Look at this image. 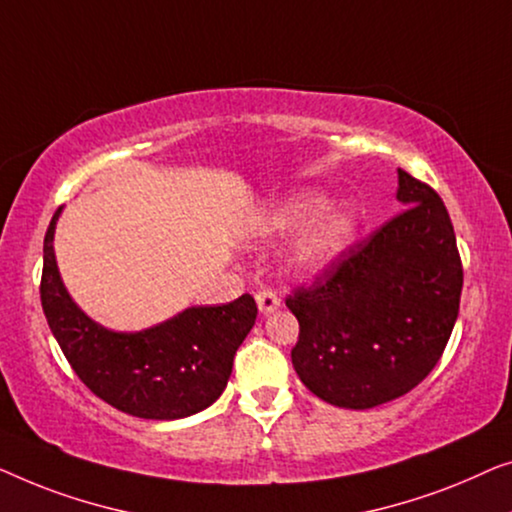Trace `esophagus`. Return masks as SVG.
<instances>
[{"mask_svg": "<svg viewBox=\"0 0 512 512\" xmlns=\"http://www.w3.org/2000/svg\"><path fill=\"white\" fill-rule=\"evenodd\" d=\"M255 299H257V306H259V311H262L264 315H269V313H273L276 311V308L280 306V299H278V294L273 292V290H257L255 292Z\"/></svg>", "mask_w": 512, "mask_h": 512, "instance_id": "esophagus-1", "label": "esophagus"}]
</instances>
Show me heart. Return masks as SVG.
Here are the masks:
<instances>
[{
	"instance_id": "obj_1",
	"label": "heart",
	"mask_w": 512,
	"mask_h": 512,
	"mask_svg": "<svg viewBox=\"0 0 512 512\" xmlns=\"http://www.w3.org/2000/svg\"><path fill=\"white\" fill-rule=\"evenodd\" d=\"M327 206L329 201L322 194H299L285 201L269 220L271 234L290 236L321 218L294 250V266L301 271L325 269L355 241L359 227L357 215L350 208H331L326 214ZM322 212L326 215L322 216Z\"/></svg>"
}]
</instances>
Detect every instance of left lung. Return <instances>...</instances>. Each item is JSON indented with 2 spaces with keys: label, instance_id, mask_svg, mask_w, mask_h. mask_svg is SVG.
Instances as JSON below:
<instances>
[{
  "label": "left lung",
  "instance_id": "obj_1",
  "mask_svg": "<svg viewBox=\"0 0 512 512\" xmlns=\"http://www.w3.org/2000/svg\"><path fill=\"white\" fill-rule=\"evenodd\" d=\"M397 199L399 215L285 299L299 320L294 371L331 406L364 410L408 394L455 327L464 269L448 208L403 169Z\"/></svg>",
  "mask_w": 512,
  "mask_h": 512
}]
</instances>
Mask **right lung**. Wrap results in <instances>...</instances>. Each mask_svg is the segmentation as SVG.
I'll list each match as a JSON object with an SVG mask.
<instances>
[{
	"label": "right lung",
	"mask_w": 512,
	"mask_h": 512,
	"mask_svg": "<svg viewBox=\"0 0 512 512\" xmlns=\"http://www.w3.org/2000/svg\"><path fill=\"white\" fill-rule=\"evenodd\" d=\"M43 239L41 306L55 341L92 394L143 420H178L211 406L232 376L234 355L253 329L250 294L225 306L185 308L162 325L122 334L92 322L64 290L53 236Z\"/></svg>",
	"instance_id": "right-lung-1"
}]
</instances>
